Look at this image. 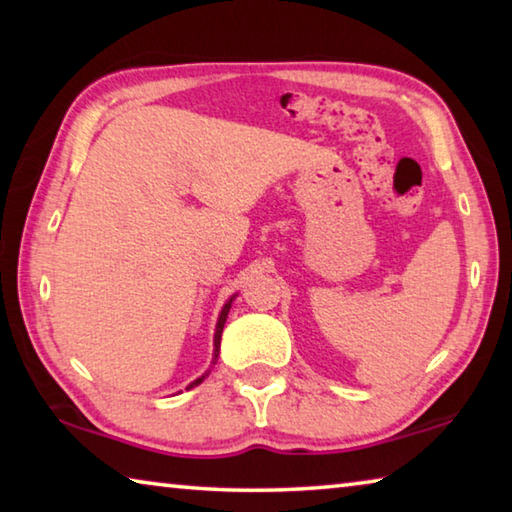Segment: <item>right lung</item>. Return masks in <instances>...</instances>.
<instances>
[{"label":"right lung","instance_id":"1","mask_svg":"<svg viewBox=\"0 0 512 512\" xmlns=\"http://www.w3.org/2000/svg\"><path fill=\"white\" fill-rule=\"evenodd\" d=\"M235 298H237V293H235V296H230L228 300H225V305L221 307V314H219V320H216V329H214V352H212V363H216V359H219V350H221V334H223V325H225V318H228V311H230V307H232V300H235ZM207 375H210V370H205L201 377H198V379H194V381H192V384H189V386H187V391H189V388H194V386H198V384H201V381H203V379H205Z\"/></svg>","mask_w":512,"mask_h":512}]
</instances>
